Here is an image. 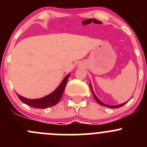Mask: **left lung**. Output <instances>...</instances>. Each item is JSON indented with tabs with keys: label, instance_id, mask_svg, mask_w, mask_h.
Returning <instances> with one entry per match:
<instances>
[{
	"label": "left lung",
	"instance_id": "8db88e82",
	"mask_svg": "<svg viewBox=\"0 0 147 147\" xmlns=\"http://www.w3.org/2000/svg\"><path fill=\"white\" fill-rule=\"evenodd\" d=\"M90 87H91L92 92L93 96H94V99H95V100H96V101L97 102V103L100 104V105H102V106H105V107H109V108H119V107H121V106H123V105H125V104L127 103V102H128V101H127V102H124V103L120 104V105H106V104L103 103V102H102V101H100V100H99L98 98H97V96L95 95V94H94V91H93V90H92V87L91 83H90Z\"/></svg>",
	"mask_w": 147,
	"mask_h": 147
}]
</instances>
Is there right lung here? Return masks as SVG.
I'll return each mask as SVG.
<instances>
[{"mask_svg":"<svg viewBox=\"0 0 147 147\" xmlns=\"http://www.w3.org/2000/svg\"><path fill=\"white\" fill-rule=\"evenodd\" d=\"M70 74H68L65 76V78L60 83V85L54 90L52 93L45 97L39 99H28L20 94H17L18 98L21 100L23 103L26 104L28 106L33 108H38V109H46V108L50 107L55 105L60 98L62 97L65 87H66L67 82L69 78Z\"/></svg>","mask_w":147,"mask_h":147,"instance_id":"1","label":"right lung"}]
</instances>
